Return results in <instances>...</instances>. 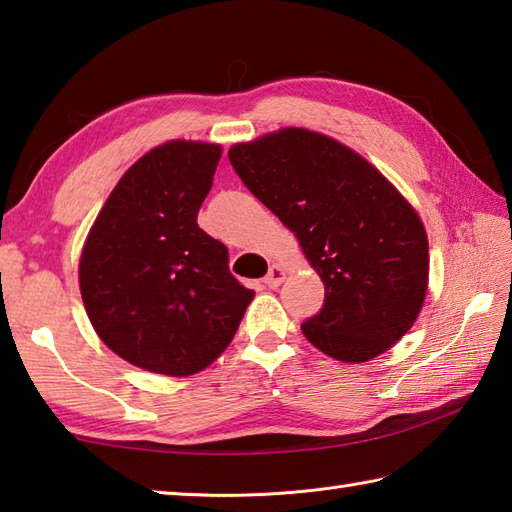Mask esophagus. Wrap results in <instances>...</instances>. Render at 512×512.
<instances>
[{
	"instance_id": "34e87169",
	"label": "esophagus",
	"mask_w": 512,
	"mask_h": 512,
	"mask_svg": "<svg viewBox=\"0 0 512 512\" xmlns=\"http://www.w3.org/2000/svg\"><path fill=\"white\" fill-rule=\"evenodd\" d=\"M284 279H286V270L275 264V266H270L268 275L264 277V284H266L268 288H279L281 281H284Z\"/></svg>"
}]
</instances>
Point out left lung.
Masks as SVG:
<instances>
[{"label": "left lung", "mask_w": 512, "mask_h": 512, "mask_svg": "<svg viewBox=\"0 0 512 512\" xmlns=\"http://www.w3.org/2000/svg\"><path fill=\"white\" fill-rule=\"evenodd\" d=\"M235 173L292 233L325 284L306 339L345 363L387 352L420 314L429 242L383 173L334 138L286 127L228 149Z\"/></svg>", "instance_id": "obj_1"}]
</instances>
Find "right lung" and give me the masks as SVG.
I'll list each match as a JSON object with an SVG mask.
<instances>
[{"label": "right lung", "mask_w": 512, "mask_h": 512, "mask_svg": "<svg viewBox=\"0 0 512 512\" xmlns=\"http://www.w3.org/2000/svg\"><path fill=\"white\" fill-rule=\"evenodd\" d=\"M222 147L171 143L127 169L85 239L79 284L101 341L127 363L191 376L220 356L255 292L198 226Z\"/></svg>", "instance_id": "right-lung-1"}]
</instances>
